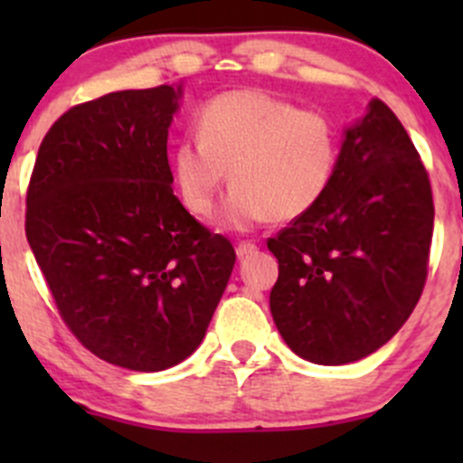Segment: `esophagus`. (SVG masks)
Returning <instances> with one entry per match:
<instances>
[{
	"mask_svg": "<svg viewBox=\"0 0 463 463\" xmlns=\"http://www.w3.org/2000/svg\"><path fill=\"white\" fill-rule=\"evenodd\" d=\"M235 250H237V258L244 260V258H249V255L258 253V244H253V241H240Z\"/></svg>",
	"mask_w": 463,
	"mask_h": 463,
	"instance_id": "obj_1",
	"label": "esophagus"
}]
</instances>
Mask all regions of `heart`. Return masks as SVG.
<instances>
[{"mask_svg": "<svg viewBox=\"0 0 463 463\" xmlns=\"http://www.w3.org/2000/svg\"><path fill=\"white\" fill-rule=\"evenodd\" d=\"M197 125L199 138H184L172 154L176 193L194 217H213L226 172L235 188L222 222L231 228L293 222L311 213L334 181L340 134L322 111L241 89L213 98Z\"/></svg>", "mask_w": 463, "mask_h": 463, "instance_id": "heart-1", "label": "heart"}]
</instances>
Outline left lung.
<instances>
[{
    "instance_id": "8db88e82",
    "label": "left lung",
    "mask_w": 463,
    "mask_h": 463,
    "mask_svg": "<svg viewBox=\"0 0 463 463\" xmlns=\"http://www.w3.org/2000/svg\"><path fill=\"white\" fill-rule=\"evenodd\" d=\"M432 223L426 165L394 111L374 98L347 129L322 202L266 241L279 264L270 314L284 343L318 365L383 347L426 287Z\"/></svg>"
}]
</instances>
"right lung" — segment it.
<instances>
[{"label":"right lung","instance_id":"add662e5","mask_svg":"<svg viewBox=\"0 0 463 463\" xmlns=\"http://www.w3.org/2000/svg\"><path fill=\"white\" fill-rule=\"evenodd\" d=\"M181 89L114 91L64 111L37 152L26 240L60 318L91 354L161 372L203 340L235 249L172 190Z\"/></svg>","mask_w":463,"mask_h":463}]
</instances>
